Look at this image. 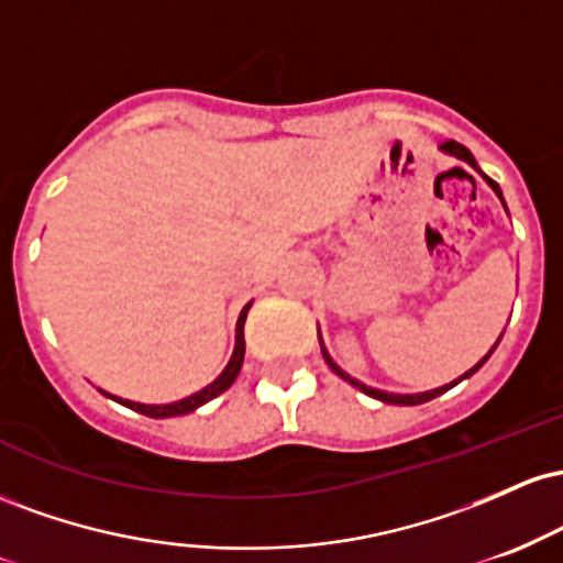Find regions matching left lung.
I'll list each match as a JSON object with an SVG mask.
<instances>
[{"mask_svg":"<svg viewBox=\"0 0 563 563\" xmlns=\"http://www.w3.org/2000/svg\"><path fill=\"white\" fill-rule=\"evenodd\" d=\"M439 151H442V153H448V156H455V158L466 161V164L471 166V169H476V172H479V174H482V177H484V179H487V185H489V187H493V190H495V196L503 200V192H500V187H497V183H495V179H489V177H487V174H484V172L479 169V166H476V161H474V156H471V151H468V147H463V145H461V142H455V140H448V142H442V145H439ZM503 206H506V200H503ZM318 339H320V349H322V357H325V363H328V365H331V371L335 373V376H341V378H344V380H349V384H352V386H354V389L365 391V394H367V397H373V399H380V402H389V405H423V402H429V399H434V397H439V394L450 391V389H452V386H457V384H461V380H463V378L474 376V373H476V371H479V367H482L484 363H487V360H489V354H493V352H495L497 341H500V339H503V335H500V339H497V341H495V346H493V349H489V352H487V354H484V357L479 360V363H476L474 367H471V371H466V373H463V376H461V378H457V380H450V384L439 386V389H431V391H421V394H389V391H380V389H373V386H365V384H363V380L352 378V376H349V373H344V371H341V367H339V365H335V363H333V357H331V354H328V349H325V344H322V335H320V331H318Z\"/></svg>","mask_w":563,"mask_h":563,"instance_id":"8db88e82","label":"left lung"}]
</instances>
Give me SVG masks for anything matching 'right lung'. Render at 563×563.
<instances>
[{
	"label": "right lung",
	"mask_w": 563,
	"mask_h": 563,
	"mask_svg": "<svg viewBox=\"0 0 563 563\" xmlns=\"http://www.w3.org/2000/svg\"><path fill=\"white\" fill-rule=\"evenodd\" d=\"M249 309H251V301L245 303L243 312H241V318H238L235 349H232V357H230L228 367H224V371L219 373V376H217L214 380H211V384L206 386V389H200V391H196V394H190V397L177 399V402H169V405H142V402H132V399L113 397V394H108V391H102V389H100V391L106 394V397L115 399V402H119V405H124V407H129V410H134V412H142V416H147V418H174V416H187V412L198 410L200 405H206V402H209V399L219 397V394L228 391L230 386L235 384L238 373H241V365H243V354H245L243 325H245V314H249Z\"/></svg>",
	"instance_id": "add662e5"
}]
</instances>
